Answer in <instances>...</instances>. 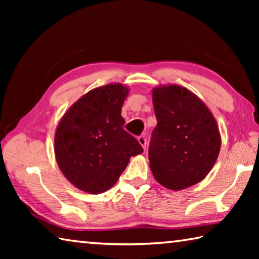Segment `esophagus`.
<instances>
[{"instance_id":"1","label":"esophagus","mask_w":259,"mask_h":259,"mask_svg":"<svg viewBox=\"0 0 259 259\" xmlns=\"http://www.w3.org/2000/svg\"><path fill=\"white\" fill-rule=\"evenodd\" d=\"M138 142H139L140 145L143 146L144 150H146V137H145V136H143V135L139 136V137H138Z\"/></svg>"}]
</instances>
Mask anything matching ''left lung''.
<instances>
[{
	"label": "left lung",
	"instance_id": "1",
	"mask_svg": "<svg viewBox=\"0 0 259 259\" xmlns=\"http://www.w3.org/2000/svg\"><path fill=\"white\" fill-rule=\"evenodd\" d=\"M157 125L148 160L161 185L183 190L207 176L221 150V134L211 112L199 97L179 85L153 90Z\"/></svg>",
	"mask_w": 259,
	"mask_h": 259
}]
</instances>
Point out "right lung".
I'll list each match as a JSON object with an SVG mask.
<instances>
[{
	"label": "right lung",
	"mask_w": 259,
	"mask_h": 259,
	"mask_svg": "<svg viewBox=\"0 0 259 259\" xmlns=\"http://www.w3.org/2000/svg\"><path fill=\"white\" fill-rule=\"evenodd\" d=\"M128 96L122 84L96 88L68 109L55 136L59 168L80 190L98 194L111 188L131 156L143 153L134 136L123 129L121 108Z\"/></svg>",
	"instance_id": "add662e5"
}]
</instances>
